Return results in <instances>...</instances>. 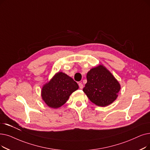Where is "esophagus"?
Instances as JSON below:
<instances>
[{"mask_svg":"<svg viewBox=\"0 0 150 150\" xmlns=\"http://www.w3.org/2000/svg\"><path fill=\"white\" fill-rule=\"evenodd\" d=\"M79 88L80 89H83V84H82V83H79Z\"/></svg>","mask_w":150,"mask_h":150,"instance_id":"34e87169","label":"esophagus"}]
</instances>
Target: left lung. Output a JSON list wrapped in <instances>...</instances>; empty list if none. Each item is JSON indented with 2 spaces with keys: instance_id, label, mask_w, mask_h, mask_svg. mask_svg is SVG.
<instances>
[{
  "instance_id": "left-lung-1",
  "label": "left lung",
  "mask_w": 150,
  "mask_h": 150,
  "mask_svg": "<svg viewBox=\"0 0 150 150\" xmlns=\"http://www.w3.org/2000/svg\"><path fill=\"white\" fill-rule=\"evenodd\" d=\"M86 78L87 83L83 91L93 103L105 107L116 100L120 84L105 67L100 65L91 69Z\"/></svg>"
}]
</instances>
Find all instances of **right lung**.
Here are the masks:
<instances>
[{
    "label": "right lung",
    "mask_w": 150,
    "mask_h": 150,
    "mask_svg": "<svg viewBox=\"0 0 150 150\" xmlns=\"http://www.w3.org/2000/svg\"><path fill=\"white\" fill-rule=\"evenodd\" d=\"M79 89V85L71 77L58 72L48 83L43 86L42 96L50 107L56 108L67 102L70 94Z\"/></svg>",
    "instance_id": "right-lung-1"
}]
</instances>
